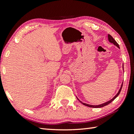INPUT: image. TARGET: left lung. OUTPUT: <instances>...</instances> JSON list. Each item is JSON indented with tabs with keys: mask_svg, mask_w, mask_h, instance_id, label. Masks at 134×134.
<instances>
[{
	"mask_svg": "<svg viewBox=\"0 0 134 134\" xmlns=\"http://www.w3.org/2000/svg\"><path fill=\"white\" fill-rule=\"evenodd\" d=\"M108 40H109V41L110 42L113 43V44H114L115 45H116V46L118 47V48H119V44H118L116 41H115V40H114V38H113V37H112V36H111V35H109V34H108ZM123 69H124V65H123ZM122 85H123V83H122V85H121V88H120V89L119 90L118 93H117L116 95H115V96H114V97H113V99H111L110 100H109V101H108V102H106V103H103V104H101V105H89V104H87V103H85L81 102L80 100H79V99H78V100H79V101L80 102H81V103L83 104V105H85V106H89V107H90V108H98L103 107V106L108 105V104L110 103L111 102H112V101L114 100L116 98L117 96H118V95H119V93H120V92H121V89H122Z\"/></svg>",
	"mask_w": 134,
	"mask_h": 134,
	"instance_id": "left-lung-1",
	"label": "left lung"
}]
</instances>
